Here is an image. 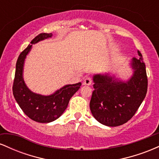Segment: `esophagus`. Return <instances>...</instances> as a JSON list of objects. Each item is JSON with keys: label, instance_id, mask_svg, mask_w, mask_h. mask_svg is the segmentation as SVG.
<instances>
[{"label": "esophagus", "instance_id": "esophagus-1", "mask_svg": "<svg viewBox=\"0 0 159 159\" xmlns=\"http://www.w3.org/2000/svg\"><path fill=\"white\" fill-rule=\"evenodd\" d=\"M92 84V79L90 77H87L84 80V85H90Z\"/></svg>", "mask_w": 159, "mask_h": 159}]
</instances>
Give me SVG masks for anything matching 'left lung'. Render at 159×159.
Masks as SVG:
<instances>
[{"instance_id":"8db88e82","label":"left lung","mask_w":159,"mask_h":159,"mask_svg":"<svg viewBox=\"0 0 159 159\" xmlns=\"http://www.w3.org/2000/svg\"><path fill=\"white\" fill-rule=\"evenodd\" d=\"M139 59L130 62L133 73L127 81L118 79L110 73L96 74L90 102L95 119L107 126L114 127L127 123L141 105L147 92L146 66L140 52Z\"/></svg>"}]
</instances>
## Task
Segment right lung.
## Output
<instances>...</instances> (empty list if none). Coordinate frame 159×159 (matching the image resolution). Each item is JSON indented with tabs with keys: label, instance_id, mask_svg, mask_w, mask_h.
I'll list each match as a JSON object with an SVG mask.
<instances>
[{
	"label": "right lung",
	"instance_id": "right-lung-1",
	"mask_svg": "<svg viewBox=\"0 0 159 159\" xmlns=\"http://www.w3.org/2000/svg\"><path fill=\"white\" fill-rule=\"evenodd\" d=\"M52 36V34L43 33L39 34L30 42L31 44L28 45L20 54L16 62L15 78L12 86L13 96L23 112L31 120L42 123H50L59 118L66 109L70 98L79 90L81 85V82L67 84L53 94L43 96L32 92L25 84L23 78L24 64L33 44Z\"/></svg>",
	"mask_w": 159,
	"mask_h": 159
}]
</instances>
